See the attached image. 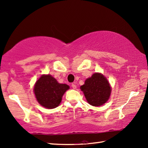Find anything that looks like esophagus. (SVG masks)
<instances>
[{
    "instance_id": "34e87169",
    "label": "esophagus",
    "mask_w": 148,
    "mask_h": 148,
    "mask_svg": "<svg viewBox=\"0 0 148 148\" xmlns=\"http://www.w3.org/2000/svg\"><path fill=\"white\" fill-rule=\"evenodd\" d=\"M71 87H72V88H73V89H77V86L75 85V84H72Z\"/></svg>"
}]
</instances>
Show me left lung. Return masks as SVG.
<instances>
[{"label": "left lung", "mask_w": 148, "mask_h": 148, "mask_svg": "<svg viewBox=\"0 0 148 148\" xmlns=\"http://www.w3.org/2000/svg\"><path fill=\"white\" fill-rule=\"evenodd\" d=\"M80 89L87 101L92 106H101L106 103L111 94V87L106 77L99 73H95L87 78Z\"/></svg>", "instance_id": "8db88e82"}]
</instances>
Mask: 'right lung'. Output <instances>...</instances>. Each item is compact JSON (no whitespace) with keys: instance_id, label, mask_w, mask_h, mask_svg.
Returning <instances> with one entry per match:
<instances>
[{"instance_id":"add662e5","label":"right lung","mask_w":148,"mask_h":148,"mask_svg":"<svg viewBox=\"0 0 148 148\" xmlns=\"http://www.w3.org/2000/svg\"><path fill=\"white\" fill-rule=\"evenodd\" d=\"M69 89L67 84L59 83L52 75H43L36 81L34 92L41 106L51 109L59 106L63 95Z\"/></svg>"}]
</instances>
